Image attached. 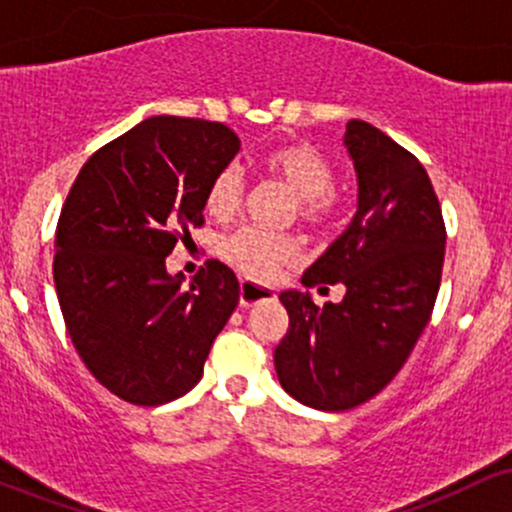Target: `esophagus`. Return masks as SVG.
Wrapping results in <instances>:
<instances>
[{
  "label": "esophagus",
  "mask_w": 512,
  "mask_h": 512,
  "mask_svg": "<svg viewBox=\"0 0 512 512\" xmlns=\"http://www.w3.org/2000/svg\"><path fill=\"white\" fill-rule=\"evenodd\" d=\"M276 293L269 286L257 284V281L243 279L240 281V308H252V305L264 303V301H274Z\"/></svg>",
  "instance_id": "1"
}]
</instances>
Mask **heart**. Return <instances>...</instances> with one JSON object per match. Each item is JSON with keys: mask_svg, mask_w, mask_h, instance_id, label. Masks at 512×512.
Returning a JSON list of instances; mask_svg holds the SVG:
<instances>
[{"mask_svg": "<svg viewBox=\"0 0 512 512\" xmlns=\"http://www.w3.org/2000/svg\"><path fill=\"white\" fill-rule=\"evenodd\" d=\"M264 168L276 180L284 182L296 195L293 214L313 228L330 226L337 216L339 202L334 197V168L315 146L291 144L269 151ZM245 178L236 163H228L214 175L207 187V211L214 219L228 221L243 209ZM223 257L255 279H269L276 269L293 264L301 257V240L291 233L264 231L245 226L223 240Z\"/></svg>", "mask_w": 512, "mask_h": 512, "instance_id": "obj_1", "label": "heart"}]
</instances>
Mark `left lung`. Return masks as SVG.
Wrapping results in <instances>:
<instances>
[{"label": "left lung", "mask_w": 512, "mask_h": 512, "mask_svg": "<svg viewBox=\"0 0 512 512\" xmlns=\"http://www.w3.org/2000/svg\"><path fill=\"white\" fill-rule=\"evenodd\" d=\"M344 144L356 216L301 281L346 293L322 308L308 291L281 293L289 330L274 349L281 387L322 411L354 409L399 373L431 320L445 257L443 211L419 158L363 120L346 125Z\"/></svg>", "instance_id": "8db88e82"}]
</instances>
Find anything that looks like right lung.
I'll list each match as a JSON object with an SVG mask.
<instances>
[{"instance_id":"1","label":"right lung","mask_w":512,"mask_h":512,"mask_svg":"<svg viewBox=\"0 0 512 512\" xmlns=\"http://www.w3.org/2000/svg\"><path fill=\"white\" fill-rule=\"evenodd\" d=\"M228 125L158 115L101 146L76 175L55 233L57 301L76 354L105 390L139 407L190 392L240 298L219 260L166 272L204 223L211 178L238 154Z\"/></svg>"}]
</instances>
